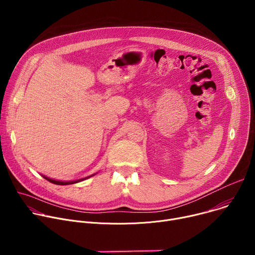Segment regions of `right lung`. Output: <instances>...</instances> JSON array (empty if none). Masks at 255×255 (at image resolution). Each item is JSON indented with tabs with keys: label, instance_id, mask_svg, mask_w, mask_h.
<instances>
[{
	"label": "right lung",
	"instance_id": "1",
	"mask_svg": "<svg viewBox=\"0 0 255 255\" xmlns=\"http://www.w3.org/2000/svg\"><path fill=\"white\" fill-rule=\"evenodd\" d=\"M92 176V175H91ZM43 177L44 178H46L48 181H50V183H52V184H54V185H59V186H65V185H72V184H77V183H79V181H81V180H84V179H86V178H88V177H90V176H88V177H85V178H82V179H78V180H69V181H61V180H55V179H52V178H49V177H47V176H45V175H43Z\"/></svg>",
	"mask_w": 255,
	"mask_h": 255
}]
</instances>
